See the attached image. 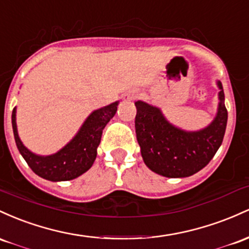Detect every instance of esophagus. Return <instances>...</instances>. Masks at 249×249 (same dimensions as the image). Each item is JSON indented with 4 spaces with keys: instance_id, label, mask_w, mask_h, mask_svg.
Listing matches in <instances>:
<instances>
[{
    "instance_id": "34e87169",
    "label": "esophagus",
    "mask_w": 249,
    "mask_h": 249,
    "mask_svg": "<svg viewBox=\"0 0 249 249\" xmlns=\"http://www.w3.org/2000/svg\"><path fill=\"white\" fill-rule=\"evenodd\" d=\"M136 96H138V94L136 93H134V91H130V93H127V94H124V101H130V100H134V99H136Z\"/></svg>"
}]
</instances>
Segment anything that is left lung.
I'll return each instance as SVG.
<instances>
[{
    "instance_id": "left-lung-1",
    "label": "left lung",
    "mask_w": 249,
    "mask_h": 249,
    "mask_svg": "<svg viewBox=\"0 0 249 249\" xmlns=\"http://www.w3.org/2000/svg\"><path fill=\"white\" fill-rule=\"evenodd\" d=\"M219 106L213 121L203 129L187 132L167 121L160 108L136 101L135 132L144 163L166 178H187L209 163L222 143L228 113L220 81Z\"/></svg>"
}]
</instances>
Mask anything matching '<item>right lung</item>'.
Here are the masks:
<instances>
[{"label":"right lung","mask_w":249,"mask_h":249,"mask_svg":"<svg viewBox=\"0 0 249 249\" xmlns=\"http://www.w3.org/2000/svg\"><path fill=\"white\" fill-rule=\"evenodd\" d=\"M119 101L94 110L80 130L62 149L52 155L41 156L30 152L22 143L16 125V108L12 114L14 138L18 149L35 174L49 181H68L76 178L93 166L97 155V147L101 142L102 130L113 119Z\"/></svg>","instance_id":"obj_1"}]
</instances>
